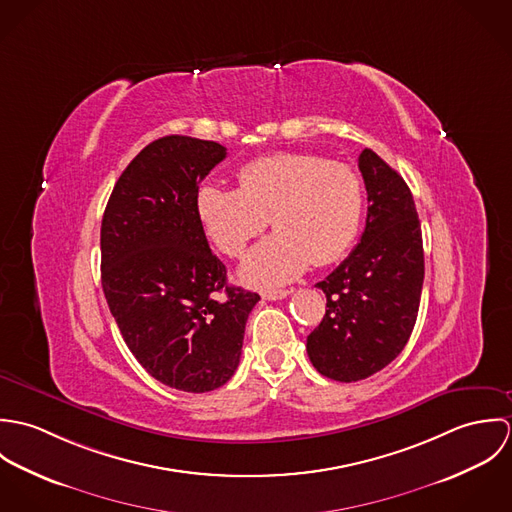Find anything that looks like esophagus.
I'll list each match as a JSON object with an SVG mask.
<instances>
[{"label":"esophagus","mask_w":512,"mask_h":512,"mask_svg":"<svg viewBox=\"0 0 512 512\" xmlns=\"http://www.w3.org/2000/svg\"><path fill=\"white\" fill-rule=\"evenodd\" d=\"M292 293V290H270V292L262 293L264 299H270V301H276V299H284Z\"/></svg>","instance_id":"34e87169"}]
</instances>
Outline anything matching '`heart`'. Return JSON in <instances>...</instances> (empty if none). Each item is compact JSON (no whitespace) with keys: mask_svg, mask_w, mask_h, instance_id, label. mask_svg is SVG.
I'll use <instances>...</instances> for the list:
<instances>
[{"mask_svg":"<svg viewBox=\"0 0 512 512\" xmlns=\"http://www.w3.org/2000/svg\"><path fill=\"white\" fill-rule=\"evenodd\" d=\"M197 217L226 256H242L268 226L276 234L246 258L240 276L258 288L297 278L311 262L327 266L353 246L363 215L357 173L309 153L262 155L238 171V189L205 181L195 195Z\"/></svg>","mask_w":512,"mask_h":512,"instance_id":"b5f03b06","label":"heart"}]
</instances>
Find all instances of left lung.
<instances>
[{
  "mask_svg": "<svg viewBox=\"0 0 512 512\" xmlns=\"http://www.w3.org/2000/svg\"><path fill=\"white\" fill-rule=\"evenodd\" d=\"M368 195L357 248L317 284L325 317L307 337L311 365L357 382L390 365L416 325L424 284L422 226L406 181L372 149L359 155Z\"/></svg>",
  "mask_w": 512,
  "mask_h": 512,
  "instance_id": "8db88e82",
  "label": "left lung"
}]
</instances>
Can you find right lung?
Instances as JSON below:
<instances>
[{
	"label": "right lung",
	"instance_id": "right-lung-1",
	"mask_svg": "<svg viewBox=\"0 0 512 512\" xmlns=\"http://www.w3.org/2000/svg\"><path fill=\"white\" fill-rule=\"evenodd\" d=\"M224 157L189 136L151 142L116 181L100 228L102 288L128 349L183 392L228 382L260 299L228 286L197 217L199 183Z\"/></svg>",
	"mask_w": 512,
	"mask_h": 512
}]
</instances>
